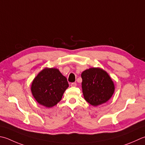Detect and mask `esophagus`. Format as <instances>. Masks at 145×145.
I'll list each match as a JSON object with an SVG mask.
<instances>
[{"label":"esophagus","mask_w":145,"mask_h":145,"mask_svg":"<svg viewBox=\"0 0 145 145\" xmlns=\"http://www.w3.org/2000/svg\"><path fill=\"white\" fill-rule=\"evenodd\" d=\"M70 86L72 87H76V82H73V83L71 84Z\"/></svg>","instance_id":"34e87169"}]
</instances>
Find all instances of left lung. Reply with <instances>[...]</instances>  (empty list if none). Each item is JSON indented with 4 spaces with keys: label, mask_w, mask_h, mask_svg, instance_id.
<instances>
[{
    "label": "left lung",
    "mask_w": 145,
    "mask_h": 145,
    "mask_svg": "<svg viewBox=\"0 0 145 145\" xmlns=\"http://www.w3.org/2000/svg\"><path fill=\"white\" fill-rule=\"evenodd\" d=\"M82 92L86 101L93 106L107 102L114 92L112 79L106 72L99 68L84 71L82 75Z\"/></svg>",
    "instance_id": "8db88e82"
}]
</instances>
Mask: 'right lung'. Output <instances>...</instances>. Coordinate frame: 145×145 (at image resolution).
Returning a JSON list of instances; mask_svg holds the SVG:
<instances>
[{
    "label": "right lung",
    "mask_w": 145,
    "mask_h": 145,
    "mask_svg": "<svg viewBox=\"0 0 145 145\" xmlns=\"http://www.w3.org/2000/svg\"><path fill=\"white\" fill-rule=\"evenodd\" d=\"M68 87L67 78L58 69H44L34 79L31 92L39 104L52 107L61 101Z\"/></svg>",
    "instance_id": "obj_1"
}]
</instances>
